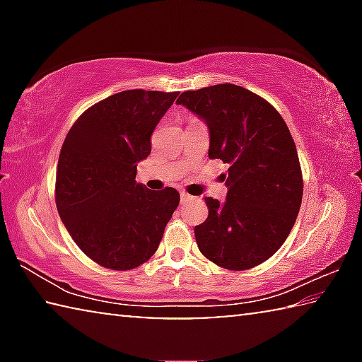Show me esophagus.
Listing matches in <instances>:
<instances>
[{
	"mask_svg": "<svg viewBox=\"0 0 362 362\" xmlns=\"http://www.w3.org/2000/svg\"><path fill=\"white\" fill-rule=\"evenodd\" d=\"M189 199H192V196H189L188 193H185V192L180 193V201H182V203H187V201H189Z\"/></svg>",
	"mask_w": 362,
	"mask_h": 362,
	"instance_id": "esophagus-1",
	"label": "esophagus"
}]
</instances>
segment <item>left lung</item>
<instances>
[{"instance_id":"obj_1","label":"left lung","mask_w":362,"mask_h":362,"mask_svg":"<svg viewBox=\"0 0 362 362\" xmlns=\"http://www.w3.org/2000/svg\"><path fill=\"white\" fill-rule=\"evenodd\" d=\"M177 102L207 122L209 158L226 164V201L204 198L209 216L194 226L201 254L231 272L260 265L283 246L302 204L289 127L272 103L236 84L185 90Z\"/></svg>"}]
</instances>
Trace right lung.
Masks as SVG:
<instances>
[{
  "mask_svg": "<svg viewBox=\"0 0 362 362\" xmlns=\"http://www.w3.org/2000/svg\"><path fill=\"white\" fill-rule=\"evenodd\" d=\"M179 93L131 89L94 103L64 140L56 174L59 216L76 246L103 268L126 272L156 252L180 194L136 182L137 163Z\"/></svg>",
  "mask_w": 362,
  "mask_h": 362,
  "instance_id": "right-lung-1",
  "label": "right lung"
}]
</instances>
